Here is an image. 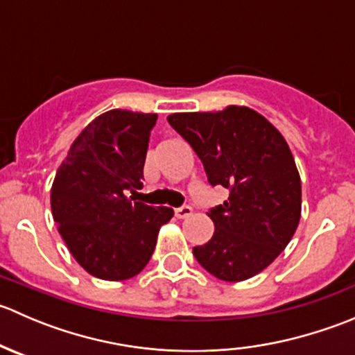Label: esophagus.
I'll use <instances>...</instances> for the list:
<instances>
[{"mask_svg": "<svg viewBox=\"0 0 355 355\" xmlns=\"http://www.w3.org/2000/svg\"><path fill=\"white\" fill-rule=\"evenodd\" d=\"M192 214V207L191 206H180V207H177V209H175V216L177 218H187V216H191Z\"/></svg>", "mask_w": 355, "mask_h": 355, "instance_id": "esophagus-1", "label": "esophagus"}]
</instances>
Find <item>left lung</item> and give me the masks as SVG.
<instances>
[{
    "label": "left lung",
    "mask_w": 355,
    "mask_h": 355,
    "mask_svg": "<svg viewBox=\"0 0 355 355\" xmlns=\"http://www.w3.org/2000/svg\"><path fill=\"white\" fill-rule=\"evenodd\" d=\"M168 121L202 161L207 182L230 192L207 213L214 234L192 249L196 259L220 280L254 277L287 247L300 220V177L284 135L245 106Z\"/></svg>",
    "instance_id": "8db88e82"
}]
</instances>
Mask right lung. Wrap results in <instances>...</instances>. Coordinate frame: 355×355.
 Segmentation results:
<instances>
[{
	"instance_id": "1",
	"label": "right lung",
	"mask_w": 355,
	"mask_h": 355,
	"mask_svg": "<svg viewBox=\"0 0 355 355\" xmlns=\"http://www.w3.org/2000/svg\"><path fill=\"white\" fill-rule=\"evenodd\" d=\"M155 113L111 110L80 132L51 187V211L63 241L92 277L120 282L146 268L171 207L127 198L142 189Z\"/></svg>"
}]
</instances>
